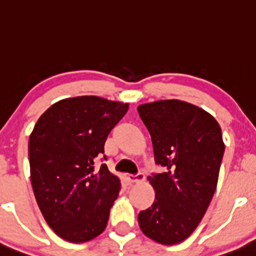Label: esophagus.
I'll return each mask as SVG.
<instances>
[{"mask_svg":"<svg viewBox=\"0 0 256 256\" xmlns=\"http://www.w3.org/2000/svg\"><path fill=\"white\" fill-rule=\"evenodd\" d=\"M144 178L146 176H144L143 173H138L136 175H128V182L134 184V182H140V181H143Z\"/></svg>","mask_w":256,"mask_h":256,"instance_id":"1","label":"esophagus"}]
</instances>
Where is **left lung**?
Here are the masks:
<instances>
[{"mask_svg": "<svg viewBox=\"0 0 256 256\" xmlns=\"http://www.w3.org/2000/svg\"><path fill=\"white\" fill-rule=\"evenodd\" d=\"M152 136L155 162L167 170L148 180L155 202L138 214L140 230L166 246L182 242L204 217L217 187L224 146L210 113L181 100L138 106Z\"/></svg>", "mask_w": 256, "mask_h": 256, "instance_id": "left-lung-1", "label": "left lung"}]
</instances>
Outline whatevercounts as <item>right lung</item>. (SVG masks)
I'll return each instance as SVG.
<instances>
[{"instance_id": "1", "label": "right lung", "mask_w": 256, "mask_h": 256, "mask_svg": "<svg viewBox=\"0 0 256 256\" xmlns=\"http://www.w3.org/2000/svg\"><path fill=\"white\" fill-rule=\"evenodd\" d=\"M128 104L76 96L54 104L30 136V182L46 223L68 242L90 241L106 229L120 180L95 169L112 128ZM106 160V156L104 155Z\"/></svg>"}]
</instances>
